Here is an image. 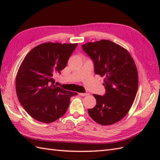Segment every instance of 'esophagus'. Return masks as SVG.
<instances>
[{
    "label": "esophagus",
    "mask_w": 160,
    "mask_h": 160,
    "mask_svg": "<svg viewBox=\"0 0 160 160\" xmlns=\"http://www.w3.org/2000/svg\"><path fill=\"white\" fill-rule=\"evenodd\" d=\"M78 95H79V96H88L89 93H78Z\"/></svg>",
    "instance_id": "1"
}]
</instances>
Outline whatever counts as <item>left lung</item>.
<instances>
[{
	"label": "left lung",
	"mask_w": 160,
	"mask_h": 160,
	"mask_svg": "<svg viewBox=\"0 0 160 160\" xmlns=\"http://www.w3.org/2000/svg\"><path fill=\"white\" fill-rule=\"evenodd\" d=\"M82 49L93 60L95 73L104 78L106 89L104 96L93 95L97 104L88 113L101 125L116 123L128 113L136 96L138 73L135 61L127 49L108 40L87 42Z\"/></svg>",
	"instance_id": "left-lung-1"
}]
</instances>
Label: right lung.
I'll list each match as a JSON object with an SVG mask.
<instances>
[{
    "label": "right lung",
    "mask_w": 160,
    "mask_h": 160,
    "mask_svg": "<svg viewBox=\"0 0 160 160\" xmlns=\"http://www.w3.org/2000/svg\"><path fill=\"white\" fill-rule=\"evenodd\" d=\"M78 43L44 42L27 54L16 77L20 104L35 120L52 123L66 113L70 98L78 95L54 83L53 77L65 68Z\"/></svg>",
    "instance_id": "right-lung-1"
}]
</instances>
